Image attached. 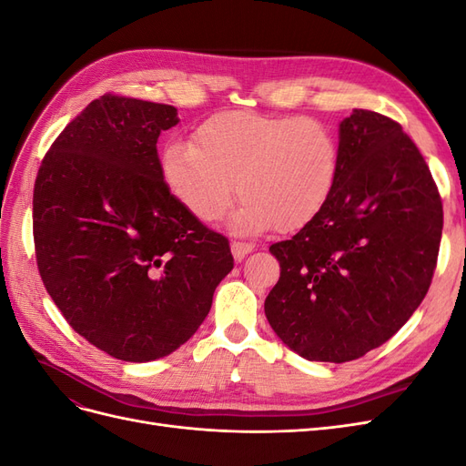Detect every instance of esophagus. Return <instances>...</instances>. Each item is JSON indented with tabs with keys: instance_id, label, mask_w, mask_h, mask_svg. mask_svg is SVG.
I'll return each instance as SVG.
<instances>
[{
	"instance_id": "34e87169",
	"label": "esophagus",
	"mask_w": 466,
	"mask_h": 466,
	"mask_svg": "<svg viewBox=\"0 0 466 466\" xmlns=\"http://www.w3.org/2000/svg\"><path fill=\"white\" fill-rule=\"evenodd\" d=\"M255 250V245L252 243H241V241H233L231 243V252H233V258L237 260V262H241L248 252H252Z\"/></svg>"
}]
</instances>
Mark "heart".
I'll return each mask as SVG.
<instances>
[{
  "mask_svg": "<svg viewBox=\"0 0 466 466\" xmlns=\"http://www.w3.org/2000/svg\"><path fill=\"white\" fill-rule=\"evenodd\" d=\"M340 165L338 139L317 118L266 116L231 110L204 120L192 144H168L159 173L173 198L202 221L231 218L241 235L298 231L329 204Z\"/></svg>",
  "mask_w": 466,
  "mask_h": 466,
  "instance_id": "heart-1",
  "label": "heart"
}]
</instances>
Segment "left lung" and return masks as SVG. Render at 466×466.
Wrapping results in <instances>:
<instances>
[{"instance_id": "obj_1", "label": "left lung", "mask_w": 466, "mask_h": 466, "mask_svg": "<svg viewBox=\"0 0 466 466\" xmlns=\"http://www.w3.org/2000/svg\"><path fill=\"white\" fill-rule=\"evenodd\" d=\"M338 151L329 204L270 247L279 279L264 313L309 361L358 360L397 334L426 298L441 243L440 192L399 122L356 108Z\"/></svg>"}]
</instances>
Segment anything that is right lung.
I'll return each mask as SVG.
<instances>
[{
	"instance_id": "1",
	"label": "right lung",
	"mask_w": 466,
	"mask_h": 466,
	"mask_svg": "<svg viewBox=\"0 0 466 466\" xmlns=\"http://www.w3.org/2000/svg\"><path fill=\"white\" fill-rule=\"evenodd\" d=\"M177 108L103 95L42 159L33 196L36 264L77 334L122 361L171 354L198 330L229 241L163 185L157 139Z\"/></svg>"
}]
</instances>
